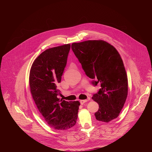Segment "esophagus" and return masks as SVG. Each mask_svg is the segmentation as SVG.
Returning a JSON list of instances; mask_svg holds the SVG:
<instances>
[{
    "label": "esophagus",
    "mask_w": 152,
    "mask_h": 152,
    "mask_svg": "<svg viewBox=\"0 0 152 152\" xmlns=\"http://www.w3.org/2000/svg\"><path fill=\"white\" fill-rule=\"evenodd\" d=\"M88 100H80V103L81 104H83L87 102Z\"/></svg>",
    "instance_id": "34e87169"
}]
</instances>
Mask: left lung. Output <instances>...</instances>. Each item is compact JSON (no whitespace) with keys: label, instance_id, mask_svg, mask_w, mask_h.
Returning a JSON list of instances; mask_svg holds the SVG:
<instances>
[{"label":"left lung","instance_id":"1","mask_svg":"<svg viewBox=\"0 0 152 152\" xmlns=\"http://www.w3.org/2000/svg\"><path fill=\"white\" fill-rule=\"evenodd\" d=\"M72 49L86 76L95 79L93 83H100L101 88L92 97L99 105L96 118L108 123L117 118L128 93L127 74L119 53L103 40L73 42Z\"/></svg>","mask_w":152,"mask_h":152}]
</instances>
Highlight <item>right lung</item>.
<instances>
[{
  "label": "right lung",
  "mask_w": 152,
  "mask_h": 152,
  "mask_svg": "<svg viewBox=\"0 0 152 152\" xmlns=\"http://www.w3.org/2000/svg\"><path fill=\"white\" fill-rule=\"evenodd\" d=\"M70 45L48 49L34 61L29 85L32 98L47 123L59 131H66L77 121L80 102L59 100L57 85L67 64Z\"/></svg>",
  "instance_id": "add662e5"
}]
</instances>
